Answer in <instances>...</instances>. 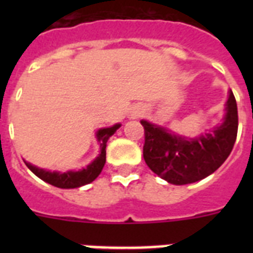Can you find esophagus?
Masks as SVG:
<instances>
[{
    "label": "esophagus",
    "instance_id": "esophagus-1",
    "mask_svg": "<svg viewBox=\"0 0 253 253\" xmlns=\"http://www.w3.org/2000/svg\"><path fill=\"white\" fill-rule=\"evenodd\" d=\"M140 114H142V111L139 110V109H134V110L131 111V118H138Z\"/></svg>",
    "mask_w": 253,
    "mask_h": 253
}]
</instances>
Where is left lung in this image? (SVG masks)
<instances>
[{"instance_id":"left-lung-1","label":"left lung","mask_w":253,"mask_h":253,"mask_svg":"<svg viewBox=\"0 0 253 253\" xmlns=\"http://www.w3.org/2000/svg\"><path fill=\"white\" fill-rule=\"evenodd\" d=\"M140 123L144 127L143 158L151 170L169 184H192L215 172L231 154L238 135V106L230 90L223 122L194 139L147 121Z\"/></svg>"}]
</instances>
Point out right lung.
<instances>
[{
  "mask_svg": "<svg viewBox=\"0 0 253 253\" xmlns=\"http://www.w3.org/2000/svg\"><path fill=\"white\" fill-rule=\"evenodd\" d=\"M121 125H114L113 127H107V128H101L97 132V140L101 147V152L93 162L84 169L80 170H69V172L60 173V172H49L45 169L38 168L35 166H31L30 163H26V166L34 174H37L39 178H42L45 182L61 189H73L80 188L83 185L90 184L91 181H94L98 174L102 170L105 163H106V143L107 139L110 138L111 135L114 134L115 131L118 130Z\"/></svg>",
  "mask_w": 253,
  "mask_h": 253,
  "instance_id": "add662e5",
  "label": "right lung"
}]
</instances>
